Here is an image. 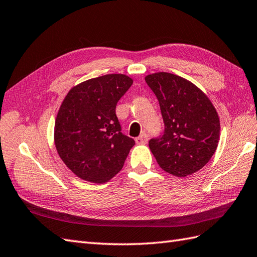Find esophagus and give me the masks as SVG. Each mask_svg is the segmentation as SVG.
<instances>
[{"instance_id":"1","label":"esophagus","mask_w":257,"mask_h":257,"mask_svg":"<svg viewBox=\"0 0 257 257\" xmlns=\"http://www.w3.org/2000/svg\"><path fill=\"white\" fill-rule=\"evenodd\" d=\"M136 142L138 143V145H146L148 142V135L142 134L141 136L138 137V138H136Z\"/></svg>"}]
</instances>
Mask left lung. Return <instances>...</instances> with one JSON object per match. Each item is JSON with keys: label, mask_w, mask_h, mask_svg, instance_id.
Listing matches in <instances>:
<instances>
[{"label": "left lung", "mask_w": 257, "mask_h": 257, "mask_svg": "<svg viewBox=\"0 0 257 257\" xmlns=\"http://www.w3.org/2000/svg\"><path fill=\"white\" fill-rule=\"evenodd\" d=\"M159 100L164 135L149 147L160 168L185 177L209 162L220 138L218 112L207 95L192 82L168 72L145 77Z\"/></svg>", "instance_id": "1"}]
</instances>
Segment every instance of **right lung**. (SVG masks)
<instances>
[{
  "label": "right lung",
  "instance_id": "obj_1",
  "mask_svg": "<svg viewBox=\"0 0 257 257\" xmlns=\"http://www.w3.org/2000/svg\"><path fill=\"white\" fill-rule=\"evenodd\" d=\"M124 74H106L73 86L55 122L59 157L74 174L104 184L122 169L135 140L121 134L116 105L133 85Z\"/></svg>",
  "mask_w": 257,
  "mask_h": 257
}]
</instances>
